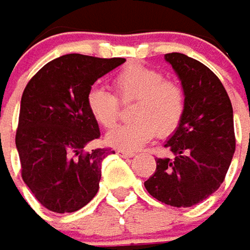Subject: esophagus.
<instances>
[{"label": "esophagus", "instance_id": "esophagus-1", "mask_svg": "<svg viewBox=\"0 0 250 250\" xmlns=\"http://www.w3.org/2000/svg\"><path fill=\"white\" fill-rule=\"evenodd\" d=\"M117 154L121 155V157H125V158H132V157L135 155V152L133 151H125V150H118Z\"/></svg>", "mask_w": 250, "mask_h": 250}]
</instances>
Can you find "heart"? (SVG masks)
Returning <instances> with one entry per match:
<instances>
[{"instance_id": "heart-1", "label": "heart", "mask_w": 250, "mask_h": 250, "mask_svg": "<svg viewBox=\"0 0 250 250\" xmlns=\"http://www.w3.org/2000/svg\"><path fill=\"white\" fill-rule=\"evenodd\" d=\"M115 95L103 88H90L86 93V108L93 121L111 128L120 117V102L133 100L129 115L133 121L118 125L105 136L114 148L133 151L152 137H167L175 132L186 111V93L182 85L164 78L160 70L145 64H128L113 78Z\"/></svg>"}]
</instances>
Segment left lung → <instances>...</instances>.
<instances>
[{
  "mask_svg": "<svg viewBox=\"0 0 250 250\" xmlns=\"http://www.w3.org/2000/svg\"><path fill=\"white\" fill-rule=\"evenodd\" d=\"M186 93V111L173 136L165 143L169 157L157 158L145 187L155 199L188 208L220 187L235 151L230 98L217 75L183 53H167Z\"/></svg>",
  "mask_w": 250,
  "mask_h": 250,
  "instance_id": "1",
  "label": "left lung"
}]
</instances>
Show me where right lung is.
Returning a JSON list of instances; mask_svg holds the SVG:
<instances>
[{"mask_svg": "<svg viewBox=\"0 0 250 250\" xmlns=\"http://www.w3.org/2000/svg\"><path fill=\"white\" fill-rule=\"evenodd\" d=\"M124 62L70 53L46 63L26 85L16 130L20 172L48 210L71 213L96 195L102 161L114 151L83 150L100 137L85 99L98 78Z\"/></svg>", "mask_w": 250, "mask_h": 250, "instance_id": "right-lung-1", "label": "right lung"}]
</instances>
